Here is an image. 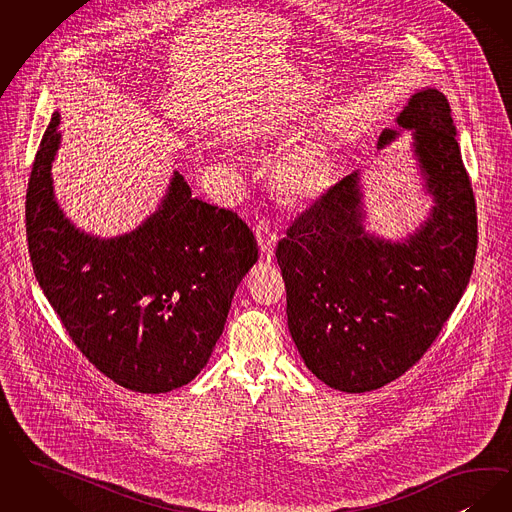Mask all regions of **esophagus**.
I'll return each instance as SVG.
<instances>
[{
  "mask_svg": "<svg viewBox=\"0 0 512 512\" xmlns=\"http://www.w3.org/2000/svg\"><path fill=\"white\" fill-rule=\"evenodd\" d=\"M255 236H257V242H259V247H261V255L266 257V259H270L274 246H276V240H278L274 226L270 225L265 219L259 221L257 226H255Z\"/></svg>",
  "mask_w": 512,
  "mask_h": 512,
  "instance_id": "34e87169",
  "label": "esophagus"
}]
</instances>
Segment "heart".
I'll return each instance as SVG.
<instances>
[{
	"instance_id": "b5f03b06",
	"label": "heart",
	"mask_w": 512,
	"mask_h": 512,
	"mask_svg": "<svg viewBox=\"0 0 512 512\" xmlns=\"http://www.w3.org/2000/svg\"><path fill=\"white\" fill-rule=\"evenodd\" d=\"M282 177L293 190L305 192L322 179V162L310 150L291 154L282 167Z\"/></svg>"
}]
</instances>
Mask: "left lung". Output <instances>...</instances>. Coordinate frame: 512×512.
Listing matches in <instances>:
<instances>
[{"instance_id":"1","label":"left lung","mask_w":512,"mask_h":512,"mask_svg":"<svg viewBox=\"0 0 512 512\" xmlns=\"http://www.w3.org/2000/svg\"><path fill=\"white\" fill-rule=\"evenodd\" d=\"M434 198L406 242L364 228L360 177L331 186L287 228L276 259L287 293V328L307 368L331 389L369 392L415 366L457 307L478 246L471 179L448 99L423 89L396 118ZM398 131L385 129L379 148Z\"/></svg>"}]
</instances>
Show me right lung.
<instances>
[{
    "label": "right lung",
    "mask_w": 512,
    "mask_h": 512,
    "mask_svg": "<svg viewBox=\"0 0 512 512\" xmlns=\"http://www.w3.org/2000/svg\"><path fill=\"white\" fill-rule=\"evenodd\" d=\"M59 123L55 112L26 190L34 274L72 343L108 379L143 394L179 389L207 364L257 240L234 211L194 198L177 171L133 232L101 240L78 230L53 194Z\"/></svg>",
    "instance_id": "right-lung-1"
}]
</instances>
